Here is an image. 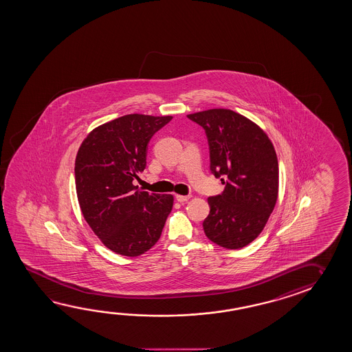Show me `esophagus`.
<instances>
[{
	"label": "esophagus",
	"mask_w": 352,
	"mask_h": 352,
	"mask_svg": "<svg viewBox=\"0 0 352 352\" xmlns=\"http://www.w3.org/2000/svg\"><path fill=\"white\" fill-rule=\"evenodd\" d=\"M190 198H191V196H181V195L176 196V199H177L179 203L187 202Z\"/></svg>",
	"instance_id": "obj_1"
}]
</instances>
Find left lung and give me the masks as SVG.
<instances>
[{
	"instance_id": "obj_1",
	"label": "left lung",
	"mask_w": 352,
	"mask_h": 352,
	"mask_svg": "<svg viewBox=\"0 0 352 352\" xmlns=\"http://www.w3.org/2000/svg\"><path fill=\"white\" fill-rule=\"evenodd\" d=\"M187 117L206 131L210 171L226 185L221 195L208 198L204 232L221 248H244L263 232L277 201L274 145L258 125L230 109L214 108Z\"/></svg>"
}]
</instances>
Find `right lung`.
I'll return each instance as SVG.
<instances>
[{
  "label": "right lung",
  "instance_id": "obj_1",
  "mask_svg": "<svg viewBox=\"0 0 352 352\" xmlns=\"http://www.w3.org/2000/svg\"><path fill=\"white\" fill-rule=\"evenodd\" d=\"M171 120L126 114L97 126L78 149L75 184L85 221L109 250L123 256L151 249L173 209L171 195L138 191L133 185L146 166L150 139Z\"/></svg>",
  "mask_w": 352,
  "mask_h": 352
}]
</instances>
